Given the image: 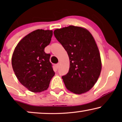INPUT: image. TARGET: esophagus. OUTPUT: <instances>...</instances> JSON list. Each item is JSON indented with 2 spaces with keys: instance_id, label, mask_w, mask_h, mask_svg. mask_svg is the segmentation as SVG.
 Listing matches in <instances>:
<instances>
[{
  "instance_id": "34e87169",
  "label": "esophagus",
  "mask_w": 122,
  "mask_h": 122,
  "mask_svg": "<svg viewBox=\"0 0 122 122\" xmlns=\"http://www.w3.org/2000/svg\"><path fill=\"white\" fill-rule=\"evenodd\" d=\"M59 66H60V64H59V63H58V64H56V69H58V68H59Z\"/></svg>"
}]
</instances>
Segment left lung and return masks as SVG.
<instances>
[{
    "mask_svg": "<svg viewBox=\"0 0 122 122\" xmlns=\"http://www.w3.org/2000/svg\"><path fill=\"white\" fill-rule=\"evenodd\" d=\"M54 34L69 56V71L62 76L66 89L76 94L87 92L102 70L101 56L93 36L86 28L73 25L56 29Z\"/></svg>",
    "mask_w": 122,
    "mask_h": 122,
    "instance_id": "obj_1",
    "label": "left lung"
}]
</instances>
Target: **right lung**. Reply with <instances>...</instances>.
<instances>
[{
    "instance_id": "obj_1",
    "label": "right lung",
    "mask_w": 122,
    "mask_h": 122,
    "mask_svg": "<svg viewBox=\"0 0 122 122\" xmlns=\"http://www.w3.org/2000/svg\"><path fill=\"white\" fill-rule=\"evenodd\" d=\"M53 31L37 29L25 36L16 45L11 58L15 74L30 92L39 93L49 87L55 75L44 48L50 44Z\"/></svg>"
}]
</instances>
